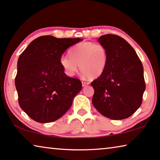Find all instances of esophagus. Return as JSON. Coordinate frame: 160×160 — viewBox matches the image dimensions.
<instances>
[{"label":"esophagus","instance_id":"obj_1","mask_svg":"<svg viewBox=\"0 0 160 160\" xmlns=\"http://www.w3.org/2000/svg\"><path fill=\"white\" fill-rule=\"evenodd\" d=\"M90 84V82H85V81H82V85L83 87H85V86H87Z\"/></svg>","mask_w":160,"mask_h":160}]
</instances>
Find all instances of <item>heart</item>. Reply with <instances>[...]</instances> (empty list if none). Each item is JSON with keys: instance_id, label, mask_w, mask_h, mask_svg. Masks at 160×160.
Here are the masks:
<instances>
[{"instance_id": "b5f03b06", "label": "heart", "mask_w": 160, "mask_h": 160, "mask_svg": "<svg viewBox=\"0 0 160 160\" xmlns=\"http://www.w3.org/2000/svg\"><path fill=\"white\" fill-rule=\"evenodd\" d=\"M69 57L62 55L60 63L65 74L73 76L80 70L85 76L97 78L107 68L109 55L107 47L102 43L83 42L73 46L68 52Z\"/></svg>"}]
</instances>
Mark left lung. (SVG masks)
I'll return each mask as SVG.
<instances>
[{"instance_id": "left-lung-1", "label": "left lung", "mask_w": 160, "mask_h": 160, "mask_svg": "<svg viewBox=\"0 0 160 160\" xmlns=\"http://www.w3.org/2000/svg\"><path fill=\"white\" fill-rule=\"evenodd\" d=\"M98 41L107 47L109 60L102 75L91 82L95 90L92 105L106 118L126 119L142 102L145 90L142 64L133 48L122 38L107 34Z\"/></svg>"}]
</instances>
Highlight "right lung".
<instances>
[{
  "label": "right lung",
  "instance_id": "right-lung-1",
  "mask_svg": "<svg viewBox=\"0 0 160 160\" xmlns=\"http://www.w3.org/2000/svg\"><path fill=\"white\" fill-rule=\"evenodd\" d=\"M81 40L44 35L32 40L20 55L15 79L18 103L33 120H58L82 89L81 81L65 75L60 63L63 52Z\"/></svg>",
  "mask_w": 160,
  "mask_h": 160
}]
</instances>
